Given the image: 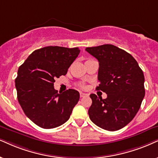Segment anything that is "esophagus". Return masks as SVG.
<instances>
[{"label": "esophagus", "instance_id": "1", "mask_svg": "<svg viewBox=\"0 0 158 158\" xmlns=\"http://www.w3.org/2000/svg\"><path fill=\"white\" fill-rule=\"evenodd\" d=\"M85 96H87V94L83 93H80V98H84Z\"/></svg>", "mask_w": 158, "mask_h": 158}]
</instances>
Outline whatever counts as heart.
<instances>
[{"label": "heart", "instance_id": "b5f03b06", "mask_svg": "<svg viewBox=\"0 0 158 158\" xmlns=\"http://www.w3.org/2000/svg\"><path fill=\"white\" fill-rule=\"evenodd\" d=\"M79 85L80 87H84V85H82V84H79V85Z\"/></svg>", "mask_w": 158, "mask_h": 158}]
</instances>
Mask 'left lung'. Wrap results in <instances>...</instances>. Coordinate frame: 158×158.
Masks as SVG:
<instances>
[{
	"label": "left lung",
	"instance_id": "1",
	"mask_svg": "<svg viewBox=\"0 0 158 158\" xmlns=\"http://www.w3.org/2000/svg\"><path fill=\"white\" fill-rule=\"evenodd\" d=\"M85 50L99 62L98 90L102 99L91 94L89 119L101 128L118 131L134 118L145 95L144 76L131 54L112 44L87 47Z\"/></svg>",
	"mask_w": 158,
	"mask_h": 158
}]
</instances>
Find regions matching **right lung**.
Returning <instances> with one entry per match:
<instances>
[{
	"instance_id": "1",
	"label": "right lung",
	"mask_w": 158,
	"mask_h": 158,
	"mask_svg": "<svg viewBox=\"0 0 158 158\" xmlns=\"http://www.w3.org/2000/svg\"><path fill=\"white\" fill-rule=\"evenodd\" d=\"M79 52L78 47L49 46L33 52L19 67L15 79L18 101L25 115L38 126L54 128L70 118L79 93L69 89L58 93L54 82L66 74Z\"/></svg>"
}]
</instances>
